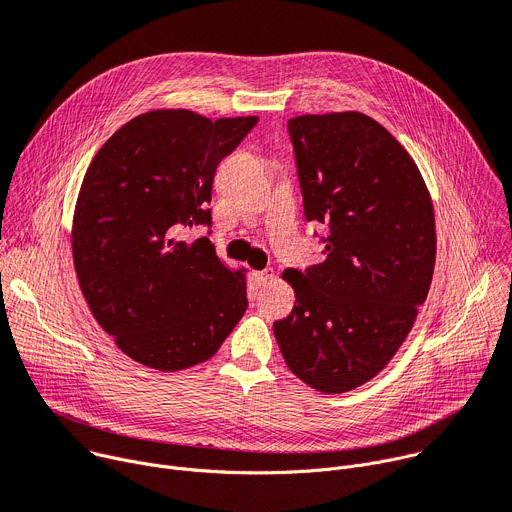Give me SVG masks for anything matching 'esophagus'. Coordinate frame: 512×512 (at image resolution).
I'll list each match as a JSON object with an SVG mask.
<instances>
[{
	"label": "esophagus",
	"instance_id": "1",
	"mask_svg": "<svg viewBox=\"0 0 512 512\" xmlns=\"http://www.w3.org/2000/svg\"><path fill=\"white\" fill-rule=\"evenodd\" d=\"M273 277H275V273H273L271 269L255 271V273H253V280H255V286H257V288H263V286L271 284V282H273Z\"/></svg>",
	"mask_w": 512,
	"mask_h": 512
}]
</instances>
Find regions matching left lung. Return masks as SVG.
I'll return each mask as SVG.
<instances>
[{"label": "left lung", "mask_w": 512, "mask_h": 512, "mask_svg": "<svg viewBox=\"0 0 512 512\" xmlns=\"http://www.w3.org/2000/svg\"><path fill=\"white\" fill-rule=\"evenodd\" d=\"M288 130L306 220L327 226L329 237L322 263L282 273L296 304L273 333L294 376L341 394L380 374L427 300L433 202L408 151L374 118L306 114Z\"/></svg>", "instance_id": "left-lung-1"}]
</instances>
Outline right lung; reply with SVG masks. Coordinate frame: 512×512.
<instances>
[{
	"label": "right lung",
	"instance_id": "right-lung-1",
	"mask_svg": "<svg viewBox=\"0 0 512 512\" xmlns=\"http://www.w3.org/2000/svg\"><path fill=\"white\" fill-rule=\"evenodd\" d=\"M257 120L151 110L91 159L73 212V265L91 314L130 359L188 369L245 314V269L226 267L208 237L179 235L210 226L216 167Z\"/></svg>",
	"mask_w": 512,
	"mask_h": 512
}]
</instances>
